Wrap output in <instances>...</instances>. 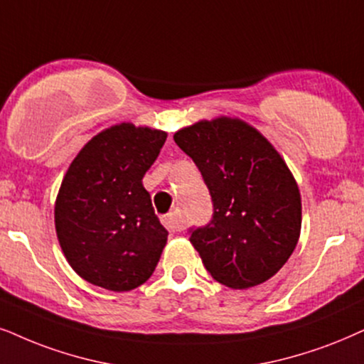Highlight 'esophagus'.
<instances>
[{"label": "esophagus", "instance_id": "34e87169", "mask_svg": "<svg viewBox=\"0 0 364 364\" xmlns=\"http://www.w3.org/2000/svg\"><path fill=\"white\" fill-rule=\"evenodd\" d=\"M163 225L169 232H183L186 228V220L176 211H171V213L163 216Z\"/></svg>", "mask_w": 364, "mask_h": 364}]
</instances>
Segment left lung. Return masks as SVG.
<instances>
[{
	"instance_id": "left-lung-1",
	"label": "left lung",
	"mask_w": 364,
	"mask_h": 364,
	"mask_svg": "<svg viewBox=\"0 0 364 364\" xmlns=\"http://www.w3.org/2000/svg\"><path fill=\"white\" fill-rule=\"evenodd\" d=\"M208 186L213 215L190 242L220 284L248 289L269 280L301 233V195L287 164L238 119L201 121L174 134Z\"/></svg>"
}]
</instances>
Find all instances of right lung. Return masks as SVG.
<instances>
[{
  "instance_id": "add662e5",
  "label": "right lung",
  "mask_w": 364,
  "mask_h": 364,
  "mask_svg": "<svg viewBox=\"0 0 364 364\" xmlns=\"http://www.w3.org/2000/svg\"><path fill=\"white\" fill-rule=\"evenodd\" d=\"M166 132L119 124L100 132L72 161L55 203L57 237L72 269L114 292L153 275L168 232L142 178Z\"/></svg>"
}]
</instances>
